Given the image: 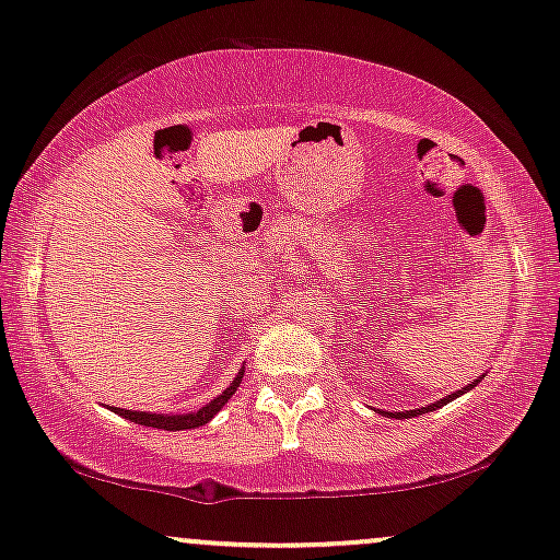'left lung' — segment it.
I'll use <instances>...</instances> for the list:
<instances>
[{"label": "left lung", "mask_w": 560, "mask_h": 560, "mask_svg": "<svg viewBox=\"0 0 560 560\" xmlns=\"http://www.w3.org/2000/svg\"><path fill=\"white\" fill-rule=\"evenodd\" d=\"M481 380V377H479ZM477 380V382H479ZM477 382H471V385H466V387H462V389H456L454 395H448V397H443V400H435V402H431L428 405V408H416V410H405V412H385L382 410V416H389V418H416V416H423V412H431V410H435V408H441V405H446V402H451V400H456V397H462L464 393H469L471 387H477Z\"/></svg>", "instance_id": "obj_1"}]
</instances>
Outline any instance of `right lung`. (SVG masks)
Segmentation results:
<instances>
[{
  "instance_id": "add662e5",
  "label": "right lung",
  "mask_w": 560,
  "mask_h": 560,
  "mask_svg": "<svg viewBox=\"0 0 560 560\" xmlns=\"http://www.w3.org/2000/svg\"><path fill=\"white\" fill-rule=\"evenodd\" d=\"M242 377H244V370H240V374H236L232 385H229L224 393L217 397V400L203 405V408L196 412H183V416H160V412H140V410H121V408H109V410H114L121 418L132 420V423H137V425L163 428V431H188V428H198V425L209 423V420L229 402V397L236 393V387L242 385Z\"/></svg>"
}]
</instances>
